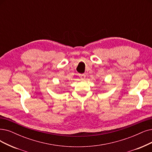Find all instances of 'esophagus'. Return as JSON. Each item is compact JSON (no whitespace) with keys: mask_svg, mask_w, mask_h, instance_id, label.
I'll use <instances>...</instances> for the list:
<instances>
[{"mask_svg":"<svg viewBox=\"0 0 152 152\" xmlns=\"http://www.w3.org/2000/svg\"><path fill=\"white\" fill-rule=\"evenodd\" d=\"M79 76H80V78H81L82 80H84L85 78H86V75H85V74H80Z\"/></svg>","mask_w":152,"mask_h":152,"instance_id":"34e87169","label":"esophagus"}]
</instances>
